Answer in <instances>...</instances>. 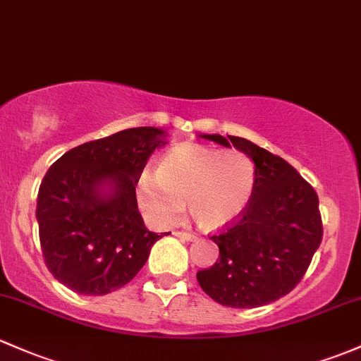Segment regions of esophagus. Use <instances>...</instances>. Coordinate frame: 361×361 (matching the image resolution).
I'll return each instance as SVG.
<instances>
[{
	"instance_id": "esophagus-1",
	"label": "esophagus",
	"mask_w": 361,
	"mask_h": 361,
	"mask_svg": "<svg viewBox=\"0 0 361 361\" xmlns=\"http://www.w3.org/2000/svg\"><path fill=\"white\" fill-rule=\"evenodd\" d=\"M173 235H177V238L184 239V241H196V235L192 234V232H182V231H177V232H173Z\"/></svg>"
}]
</instances>
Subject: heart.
<instances>
[{
  "instance_id": "b5f03b06",
  "label": "heart",
  "mask_w": 361,
  "mask_h": 361,
  "mask_svg": "<svg viewBox=\"0 0 361 361\" xmlns=\"http://www.w3.org/2000/svg\"><path fill=\"white\" fill-rule=\"evenodd\" d=\"M255 165L239 151L197 145L170 149L158 170L145 169L135 180V201L153 227L173 226L189 213L204 228H222L234 222L250 203Z\"/></svg>"
}]
</instances>
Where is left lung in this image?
Segmentation results:
<instances>
[{"instance_id": "obj_1", "label": "left lung", "mask_w": 361, "mask_h": 361, "mask_svg": "<svg viewBox=\"0 0 361 361\" xmlns=\"http://www.w3.org/2000/svg\"><path fill=\"white\" fill-rule=\"evenodd\" d=\"M241 151L255 165V185L243 216L212 235L219 259L196 274L201 289L231 308H257L296 288L322 243L319 196L294 166L235 135L201 134Z\"/></svg>"}]
</instances>
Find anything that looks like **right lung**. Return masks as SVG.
Segmentation results:
<instances>
[{
  "label": "right lung",
  "mask_w": 361,
  "mask_h": 361,
  "mask_svg": "<svg viewBox=\"0 0 361 361\" xmlns=\"http://www.w3.org/2000/svg\"><path fill=\"white\" fill-rule=\"evenodd\" d=\"M166 135L158 127L120 130L67 151L49 166L36 219L46 265L68 289L86 296L120 289L165 235L146 228L135 180Z\"/></svg>",
  "instance_id": "1"
}]
</instances>
